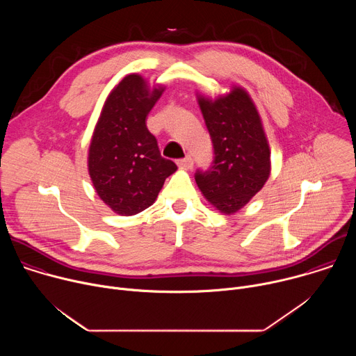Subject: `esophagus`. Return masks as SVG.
<instances>
[{"mask_svg":"<svg viewBox=\"0 0 356 356\" xmlns=\"http://www.w3.org/2000/svg\"><path fill=\"white\" fill-rule=\"evenodd\" d=\"M177 165L183 169H191L193 168V159H191V156H186L183 159H179Z\"/></svg>","mask_w":356,"mask_h":356,"instance_id":"34e87169","label":"esophagus"}]
</instances>
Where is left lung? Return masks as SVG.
<instances>
[{
  "mask_svg": "<svg viewBox=\"0 0 356 356\" xmlns=\"http://www.w3.org/2000/svg\"><path fill=\"white\" fill-rule=\"evenodd\" d=\"M198 106L213 140L214 161L209 170L195 172V183L217 210L234 214L270 175V149L262 121L241 87L216 99L200 95Z\"/></svg>",
  "mask_w": 356,
  "mask_h": 356,
  "instance_id": "1",
  "label": "left lung"
}]
</instances>
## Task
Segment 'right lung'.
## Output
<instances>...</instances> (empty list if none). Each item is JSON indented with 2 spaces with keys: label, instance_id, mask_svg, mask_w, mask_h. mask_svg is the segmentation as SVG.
I'll return each instance as SVG.
<instances>
[{
  "label": "right lung",
  "instance_id": "add662e5",
  "mask_svg": "<svg viewBox=\"0 0 356 356\" xmlns=\"http://www.w3.org/2000/svg\"><path fill=\"white\" fill-rule=\"evenodd\" d=\"M165 87L149 88L129 74L110 92L88 149V173L106 204L120 216H135L155 202L166 177L177 170L162 158L146 117Z\"/></svg>",
  "mask_w": 356,
  "mask_h": 356
}]
</instances>
